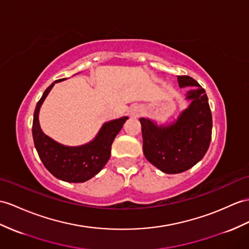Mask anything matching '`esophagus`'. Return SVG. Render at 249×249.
<instances>
[{"label": "esophagus", "mask_w": 249, "mask_h": 249, "mask_svg": "<svg viewBox=\"0 0 249 249\" xmlns=\"http://www.w3.org/2000/svg\"><path fill=\"white\" fill-rule=\"evenodd\" d=\"M141 112H142V110H141V108H139L138 107H131L129 108V111H128L129 116H130L131 118H136V117H138L139 115H141Z\"/></svg>", "instance_id": "34e87169"}]
</instances>
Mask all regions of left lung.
Masks as SVG:
<instances>
[{
  "label": "left lung",
  "instance_id": "8db88e82",
  "mask_svg": "<svg viewBox=\"0 0 249 249\" xmlns=\"http://www.w3.org/2000/svg\"><path fill=\"white\" fill-rule=\"evenodd\" d=\"M179 88L190 87L185 100L190 104L177 118L165 123L142 117V151L152 165L167 174L189 170L207 152L212 116L205 89L189 76H178Z\"/></svg>",
  "mask_w": 249,
  "mask_h": 249
}]
</instances>
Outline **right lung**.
<instances>
[{"label":"right lung","instance_id":"right-lung-1","mask_svg":"<svg viewBox=\"0 0 249 249\" xmlns=\"http://www.w3.org/2000/svg\"><path fill=\"white\" fill-rule=\"evenodd\" d=\"M53 82L42 95L34 113L33 137L35 147L45 168L54 178L68 183H83L94 178L106 166L111 155V145L115 137L129 119L126 116L108 120L101 125L92 141L80 145H65L47 136L42 131L39 113L54 83Z\"/></svg>","mask_w":249,"mask_h":249}]
</instances>
